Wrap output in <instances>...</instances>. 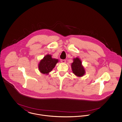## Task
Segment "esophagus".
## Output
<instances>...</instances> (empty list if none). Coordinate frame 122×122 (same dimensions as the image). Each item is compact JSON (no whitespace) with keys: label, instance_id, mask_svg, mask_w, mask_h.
<instances>
[{"label":"esophagus","instance_id":"esophagus-1","mask_svg":"<svg viewBox=\"0 0 122 122\" xmlns=\"http://www.w3.org/2000/svg\"><path fill=\"white\" fill-rule=\"evenodd\" d=\"M61 61L63 63H66V60H65V59H61Z\"/></svg>","mask_w":122,"mask_h":122}]
</instances>
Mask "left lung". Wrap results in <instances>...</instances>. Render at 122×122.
<instances>
[{
    "label": "left lung",
    "mask_w": 122,
    "mask_h": 122,
    "mask_svg": "<svg viewBox=\"0 0 122 122\" xmlns=\"http://www.w3.org/2000/svg\"><path fill=\"white\" fill-rule=\"evenodd\" d=\"M73 62L71 64V68L73 73L78 77H82L86 73L85 70L82 65L80 59L78 58L73 59Z\"/></svg>",
    "instance_id": "1"
}]
</instances>
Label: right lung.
<instances>
[{"label": "right lung", "mask_w": 122, "mask_h": 122, "mask_svg": "<svg viewBox=\"0 0 122 122\" xmlns=\"http://www.w3.org/2000/svg\"><path fill=\"white\" fill-rule=\"evenodd\" d=\"M58 62V59L52 58L51 55L47 54L40 61L38 64V69L42 74L48 75Z\"/></svg>", "instance_id": "1"}]
</instances>
